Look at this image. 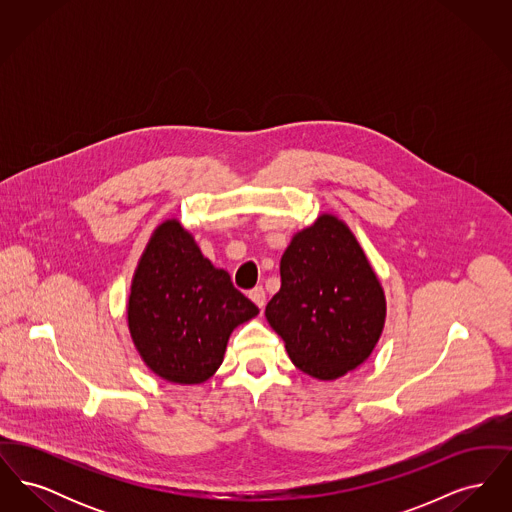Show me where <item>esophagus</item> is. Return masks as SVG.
<instances>
[{"mask_svg":"<svg viewBox=\"0 0 512 512\" xmlns=\"http://www.w3.org/2000/svg\"><path fill=\"white\" fill-rule=\"evenodd\" d=\"M249 299H251L259 309H263V307H265V301H267V295H265V290H263L261 286H257V288H253V290L249 292Z\"/></svg>","mask_w":512,"mask_h":512,"instance_id":"esophagus-1","label":"esophagus"}]
</instances>
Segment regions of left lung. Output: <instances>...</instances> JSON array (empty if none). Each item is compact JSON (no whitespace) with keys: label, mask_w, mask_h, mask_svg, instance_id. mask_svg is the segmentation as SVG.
<instances>
[{"label":"left lung","mask_w":512,"mask_h":512,"mask_svg":"<svg viewBox=\"0 0 512 512\" xmlns=\"http://www.w3.org/2000/svg\"><path fill=\"white\" fill-rule=\"evenodd\" d=\"M280 290L265 317L293 365L332 382L372 355L386 324V293L345 220L320 213L280 259Z\"/></svg>","instance_id":"obj_1"}]
</instances>
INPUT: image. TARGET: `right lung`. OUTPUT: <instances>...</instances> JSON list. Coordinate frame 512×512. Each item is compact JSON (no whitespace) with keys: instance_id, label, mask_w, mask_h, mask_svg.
Wrapping results in <instances>:
<instances>
[{"instance_id":"obj_1","label":"right lung","mask_w":512,"mask_h":512,"mask_svg":"<svg viewBox=\"0 0 512 512\" xmlns=\"http://www.w3.org/2000/svg\"><path fill=\"white\" fill-rule=\"evenodd\" d=\"M257 315L180 220L157 224L126 301L130 338L155 376L178 386L207 382L222 365L232 332Z\"/></svg>"}]
</instances>
